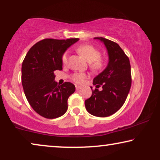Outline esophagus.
I'll return each instance as SVG.
<instances>
[{"mask_svg":"<svg viewBox=\"0 0 160 160\" xmlns=\"http://www.w3.org/2000/svg\"><path fill=\"white\" fill-rule=\"evenodd\" d=\"M76 89H82V87L78 86V85H76Z\"/></svg>","mask_w":160,"mask_h":160,"instance_id":"obj_1","label":"esophagus"}]
</instances>
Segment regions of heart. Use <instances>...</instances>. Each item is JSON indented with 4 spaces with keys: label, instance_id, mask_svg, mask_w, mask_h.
Masks as SVG:
<instances>
[{
    "label": "heart",
    "instance_id": "b5f03b06",
    "mask_svg": "<svg viewBox=\"0 0 160 160\" xmlns=\"http://www.w3.org/2000/svg\"><path fill=\"white\" fill-rule=\"evenodd\" d=\"M77 52L89 63V67L94 71H99L105 66V61L100 57V52L98 49L89 44H83L77 48ZM68 54L65 53L62 57V62L66 63ZM86 78V75L82 73H73L71 76L72 80L77 84H82Z\"/></svg>",
    "mask_w": 160,
    "mask_h": 160
}]
</instances>
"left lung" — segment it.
<instances>
[{
  "mask_svg": "<svg viewBox=\"0 0 160 160\" xmlns=\"http://www.w3.org/2000/svg\"><path fill=\"white\" fill-rule=\"evenodd\" d=\"M102 41L108 54L106 69L93 79L96 88L91 87L92 96L85 100V107L90 114L106 117L121 108L130 92L132 78L130 60L119 44L102 37L94 38Z\"/></svg>",
  "mask_w": 160,
  "mask_h": 160,
  "instance_id": "8db88e82",
  "label": "left lung"
}]
</instances>
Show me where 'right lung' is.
<instances>
[{"mask_svg": "<svg viewBox=\"0 0 160 160\" xmlns=\"http://www.w3.org/2000/svg\"><path fill=\"white\" fill-rule=\"evenodd\" d=\"M78 38H46L37 42L26 54L22 65V84L33 110L47 119H55L67 111L68 99L76 90L71 82L59 86L54 71L62 69V57Z\"/></svg>", "mask_w": 160, "mask_h": 160, "instance_id": "right-lung-1", "label": "right lung"}]
</instances>
